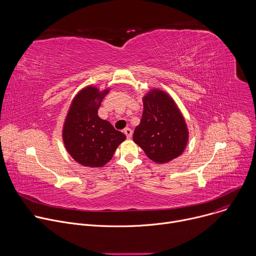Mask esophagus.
Masks as SVG:
<instances>
[{
    "instance_id": "34e87169",
    "label": "esophagus",
    "mask_w": 256,
    "mask_h": 256,
    "mask_svg": "<svg viewBox=\"0 0 256 256\" xmlns=\"http://www.w3.org/2000/svg\"><path fill=\"white\" fill-rule=\"evenodd\" d=\"M124 134L126 136V138H132V130H130V128H126L124 130Z\"/></svg>"
}]
</instances>
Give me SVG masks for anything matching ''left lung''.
Listing matches in <instances>:
<instances>
[{
  "mask_svg": "<svg viewBox=\"0 0 256 256\" xmlns=\"http://www.w3.org/2000/svg\"><path fill=\"white\" fill-rule=\"evenodd\" d=\"M144 112L134 128V142L156 163H167L182 154L188 140L186 120L172 98L152 90L142 98Z\"/></svg>",
  "mask_w": 256,
  "mask_h": 256,
  "instance_id": "obj_1",
  "label": "left lung"
}]
</instances>
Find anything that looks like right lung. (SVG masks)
<instances>
[{
  "label": "right lung",
  "instance_id": "right-lung-1",
  "mask_svg": "<svg viewBox=\"0 0 256 256\" xmlns=\"http://www.w3.org/2000/svg\"><path fill=\"white\" fill-rule=\"evenodd\" d=\"M108 89L99 91L88 86L72 100L62 128L68 154L87 167H102L112 158L126 136L98 116V109Z\"/></svg>",
  "mask_w": 256,
  "mask_h": 256
}]
</instances>
